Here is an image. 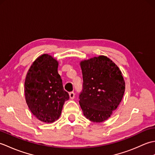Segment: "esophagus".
Segmentation results:
<instances>
[{
	"label": "esophagus",
	"instance_id": "34e87169",
	"mask_svg": "<svg viewBox=\"0 0 155 155\" xmlns=\"http://www.w3.org/2000/svg\"><path fill=\"white\" fill-rule=\"evenodd\" d=\"M74 96H75V94L74 92H71V93H69V97H70L71 99H73L74 98Z\"/></svg>",
	"mask_w": 155,
	"mask_h": 155
}]
</instances>
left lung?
<instances>
[{"label": "left lung", "mask_w": 155, "mask_h": 155, "mask_svg": "<svg viewBox=\"0 0 155 155\" xmlns=\"http://www.w3.org/2000/svg\"><path fill=\"white\" fill-rule=\"evenodd\" d=\"M83 89L79 104L84 116L94 123L107 120L123 97L125 82L118 66L106 56L81 61Z\"/></svg>", "instance_id": "1"}]
</instances>
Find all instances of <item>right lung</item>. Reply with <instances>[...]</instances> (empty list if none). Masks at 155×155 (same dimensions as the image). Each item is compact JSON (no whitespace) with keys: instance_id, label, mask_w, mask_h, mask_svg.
<instances>
[{"instance_id":"1","label":"right lung","mask_w":155,"mask_h":155,"mask_svg":"<svg viewBox=\"0 0 155 155\" xmlns=\"http://www.w3.org/2000/svg\"><path fill=\"white\" fill-rule=\"evenodd\" d=\"M58 62L43 54L32 62L26 76L25 94L32 114L39 120L52 123L58 119L69 95L58 73Z\"/></svg>"}]
</instances>
